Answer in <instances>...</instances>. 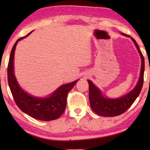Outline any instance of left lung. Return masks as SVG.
Returning <instances> with one entry per match:
<instances>
[{
    "label": "left lung",
    "instance_id": "8db88e82",
    "mask_svg": "<svg viewBox=\"0 0 150 150\" xmlns=\"http://www.w3.org/2000/svg\"><path fill=\"white\" fill-rule=\"evenodd\" d=\"M122 34L124 36L131 38L130 35L123 33ZM131 39L136 46L141 59L140 77H139L137 85L132 91L120 98H117V99L108 98L103 96L100 89L96 87L91 81L88 80L89 88V97L90 105H91L92 110L100 116L115 117L124 113L134 103L135 100L140 94L141 89H142L145 69V59L136 41L132 38H131Z\"/></svg>",
    "mask_w": 150,
    "mask_h": 150
}]
</instances>
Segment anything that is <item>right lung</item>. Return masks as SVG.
Returning <instances> with one entry per match:
<instances>
[{
  "instance_id": "1",
  "label": "right lung",
  "mask_w": 150,
  "mask_h": 150,
  "mask_svg": "<svg viewBox=\"0 0 150 150\" xmlns=\"http://www.w3.org/2000/svg\"><path fill=\"white\" fill-rule=\"evenodd\" d=\"M32 33L16 41L10 54L7 67L8 83L16 104L22 111L36 120L51 121L58 119L65 111L68 92L79 80L59 87L48 98H38L29 95L20 87L14 75V52L18 42Z\"/></svg>"
}]
</instances>
